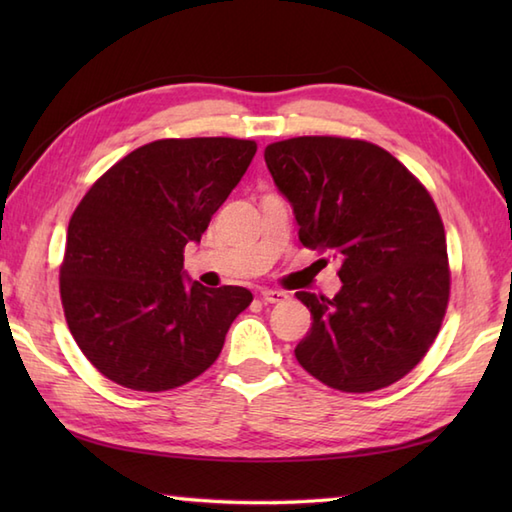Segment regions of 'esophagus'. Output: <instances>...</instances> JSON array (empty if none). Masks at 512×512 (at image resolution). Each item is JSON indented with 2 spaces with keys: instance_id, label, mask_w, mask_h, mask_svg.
<instances>
[{
  "instance_id": "obj_1",
  "label": "esophagus",
  "mask_w": 512,
  "mask_h": 512,
  "mask_svg": "<svg viewBox=\"0 0 512 512\" xmlns=\"http://www.w3.org/2000/svg\"><path fill=\"white\" fill-rule=\"evenodd\" d=\"M259 297H262L266 303H281V301L288 299V292L275 290V288H262V290H259Z\"/></svg>"
}]
</instances>
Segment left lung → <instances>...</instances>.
I'll use <instances>...</instances> for the list:
<instances>
[{"instance_id": "obj_1", "label": "left lung", "mask_w": 512, "mask_h": 512, "mask_svg": "<svg viewBox=\"0 0 512 512\" xmlns=\"http://www.w3.org/2000/svg\"><path fill=\"white\" fill-rule=\"evenodd\" d=\"M264 160L301 244L341 262L334 299L297 292L312 314L299 365L352 394L396 383L436 341L449 303L447 237L431 195L365 140L290 138Z\"/></svg>"}]
</instances>
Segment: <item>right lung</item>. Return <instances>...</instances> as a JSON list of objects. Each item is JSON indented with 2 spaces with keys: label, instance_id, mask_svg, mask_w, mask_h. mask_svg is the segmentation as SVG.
<instances>
[{
  "label": "right lung",
  "instance_id": "1",
  "mask_svg": "<svg viewBox=\"0 0 512 512\" xmlns=\"http://www.w3.org/2000/svg\"><path fill=\"white\" fill-rule=\"evenodd\" d=\"M255 151L237 138L154 140L118 160L76 206L61 301L76 345L103 376L167 391L220 356L253 295L191 281L184 246L200 242Z\"/></svg>",
  "mask_w": 512,
  "mask_h": 512
}]
</instances>
